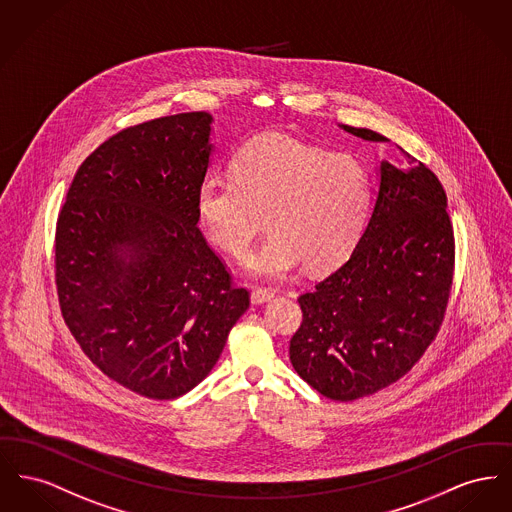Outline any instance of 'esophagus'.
Instances as JSON below:
<instances>
[{
    "label": "esophagus",
    "instance_id": "obj_1",
    "mask_svg": "<svg viewBox=\"0 0 512 512\" xmlns=\"http://www.w3.org/2000/svg\"><path fill=\"white\" fill-rule=\"evenodd\" d=\"M274 298V292L267 290V288H253L251 292V303L253 305H261V303H267Z\"/></svg>",
    "mask_w": 512,
    "mask_h": 512
}]
</instances>
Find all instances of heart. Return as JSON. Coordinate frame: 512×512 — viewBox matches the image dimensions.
Here are the masks:
<instances>
[{
  "instance_id": "obj_1",
  "label": "heart",
  "mask_w": 512,
  "mask_h": 512,
  "mask_svg": "<svg viewBox=\"0 0 512 512\" xmlns=\"http://www.w3.org/2000/svg\"><path fill=\"white\" fill-rule=\"evenodd\" d=\"M371 209V180L360 160L331 154L296 137L253 139L232 160V176L211 174L199 185L197 211L205 232L241 257L267 212L269 236L243 267L282 280L301 263L327 271L360 241Z\"/></svg>"
}]
</instances>
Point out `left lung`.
<instances>
[{"label": "left lung", "instance_id": "8db88e82", "mask_svg": "<svg viewBox=\"0 0 512 512\" xmlns=\"http://www.w3.org/2000/svg\"><path fill=\"white\" fill-rule=\"evenodd\" d=\"M338 127L389 143L365 127ZM400 152L406 166L377 162L375 203L348 261L298 300L303 323L290 361L332 400H356L400 379L445 315L454 267L447 195L427 166Z\"/></svg>", "mask_w": 512, "mask_h": 512}]
</instances>
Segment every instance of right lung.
<instances>
[{
    "mask_svg": "<svg viewBox=\"0 0 512 512\" xmlns=\"http://www.w3.org/2000/svg\"><path fill=\"white\" fill-rule=\"evenodd\" d=\"M212 116L127 127L77 170L56 230L61 313L110 379L154 400L197 387L249 307L197 222Z\"/></svg>",
    "mask_w": 512,
    "mask_h": 512,
    "instance_id": "right-lung-1",
    "label": "right lung"
}]
</instances>
